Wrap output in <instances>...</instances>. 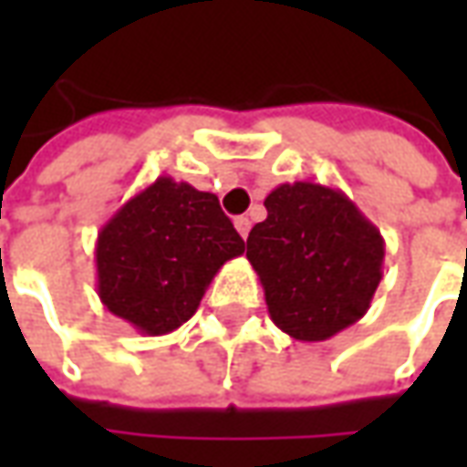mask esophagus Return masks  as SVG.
<instances>
[{
    "label": "esophagus",
    "instance_id": "obj_1",
    "mask_svg": "<svg viewBox=\"0 0 467 467\" xmlns=\"http://www.w3.org/2000/svg\"><path fill=\"white\" fill-rule=\"evenodd\" d=\"M234 227H237V233L243 234V237H247L250 234V220L247 217H234Z\"/></svg>",
    "mask_w": 467,
    "mask_h": 467
}]
</instances>
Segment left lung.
Segmentation results:
<instances>
[{
	"label": "left lung",
	"mask_w": 467,
	"mask_h": 467,
	"mask_svg": "<svg viewBox=\"0 0 467 467\" xmlns=\"http://www.w3.org/2000/svg\"><path fill=\"white\" fill-rule=\"evenodd\" d=\"M267 220L247 237V260L273 323L295 340H330L368 313L382 280L380 230L340 190L285 182L265 197Z\"/></svg>",
	"instance_id": "left-lung-1"
}]
</instances>
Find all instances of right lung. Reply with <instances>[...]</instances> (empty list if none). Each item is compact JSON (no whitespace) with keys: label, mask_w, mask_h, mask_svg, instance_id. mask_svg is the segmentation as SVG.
<instances>
[{"label":"right lung","mask_w":467,"mask_h":467,"mask_svg":"<svg viewBox=\"0 0 467 467\" xmlns=\"http://www.w3.org/2000/svg\"><path fill=\"white\" fill-rule=\"evenodd\" d=\"M243 237L213 192L157 177L97 234V293L107 310L142 335L187 323Z\"/></svg>","instance_id":"obj_1"}]
</instances>
